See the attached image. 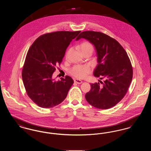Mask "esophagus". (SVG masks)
<instances>
[{"label": "esophagus", "mask_w": 151, "mask_h": 151, "mask_svg": "<svg viewBox=\"0 0 151 151\" xmlns=\"http://www.w3.org/2000/svg\"><path fill=\"white\" fill-rule=\"evenodd\" d=\"M74 82L77 84H81L82 83V81L80 80H78V79H75Z\"/></svg>", "instance_id": "esophagus-1"}]
</instances>
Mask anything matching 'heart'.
I'll return each instance as SVG.
<instances>
[{
  "label": "heart",
  "instance_id": "obj_1",
  "mask_svg": "<svg viewBox=\"0 0 151 151\" xmlns=\"http://www.w3.org/2000/svg\"><path fill=\"white\" fill-rule=\"evenodd\" d=\"M79 49L83 55L88 53H92L93 51V45L88 41H84L81 43L79 46ZM71 50L70 49L66 53V57H67L70 53ZM91 72L90 67L88 65H76L72 67L69 70L70 73L75 78L78 79H83L86 77V76Z\"/></svg>",
  "mask_w": 151,
  "mask_h": 151
}]
</instances>
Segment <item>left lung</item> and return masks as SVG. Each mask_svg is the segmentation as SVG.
Returning a JSON list of instances; mask_svg holds the SVG:
<instances>
[{"instance_id":"8db88e82","label":"left lung","mask_w":151,"mask_h":151,"mask_svg":"<svg viewBox=\"0 0 151 151\" xmlns=\"http://www.w3.org/2000/svg\"><path fill=\"white\" fill-rule=\"evenodd\" d=\"M83 38L93 43L97 61L94 75L104 82L91 84L85 97L94 107L108 109L116 105L124 97L132 81L133 70L126 50L114 38L99 32L84 31L76 40Z\"/></svg>"}]
</instances>
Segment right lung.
Wrapping results in <instances>:
<instances>
[{
  "label": "right lung",
  "instance_id": "1",
  "mask_svg": "<svg viewBox=\"0 0 151 151\" xmlns=\"http://www.w3.org/2000/svg\"><path fill=\"white\" fill-rule=\"evenodd\" d=\"M81 31H58L38 37L30 47L22 70V79L29 98L41 108H52L62 102L73 83L69 76L52 79L60 65L67 47Z\"/></svg>",
  "mask_w": 151,
  "mask_h": 151
}]
</instances>
